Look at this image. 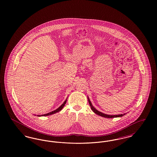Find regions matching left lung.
Masks as SVG:
<instances>
[{"mask_svg": "<svg viewBox=\"0 0 157 157\" xmlns=\"http://www.w3.org/2000/svg\"><path fill=\"white\" fill-rule=\"evenodd\" d=\"M88 102L90 104V106L91 108V109L92 110V111L95 113L96 114H97L98 115L104 117V118H117V117H121L124 115H125L127 113H123V114H119V115H108V114H105L102 112H100L99 111H98L97 109L94 107V106L92 104L90 101V98L88 97Z\"/></svg>", "mask_w": 157, "mask_h": 157, "instance_id": "left-lung-1", "label": "left lung"}]
</instances>
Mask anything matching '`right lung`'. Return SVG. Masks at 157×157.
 Returning <instances> with one entry per match:
<instances>
[{"instance_id":"obj_1","label":"right lung","mask_w":157,"mask_h":157,"mask_svg":"<svg viewBox=\"0 0 157 157\" xmlns=\"http://www.w3.org/2000/svg\"><path fill=\"white\" fill-rule=\"evenodd\" d=\"M67 99H66V100L64 101V102H63L62 104L58 108H57L56 109H55V110L53 111L52 112H49V113H48L44 114V115H37V116H38V117H41V116H43V117H44V116H49V115H51L54 114V113H56V112H59L60 111H61V110L62 109V108H63V106H65V105L66 102H67Z\"/></svg>"}]
</instances>
